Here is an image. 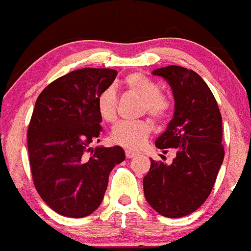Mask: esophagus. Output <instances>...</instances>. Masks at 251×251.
<instances>
[{"mask_svg":"<svg viewBox=\"0 0 251 251\" xmlns=\"http://www.w3.org/2000/svg\"><path fill=\"white\" fill-rule=\"evenodd\" d=\"M136 155V152H134V151H130V150H126V158H131V157H134V156Z\"/></svg>","mask_w":251,"mask_h":251,"instance_id":"obj_1","label":"esophagus"}]
</instances>
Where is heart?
Instances as JSON below:
<instances>
[{
	"mask_svg": "<svg viewBox=\"0 0 251 251\" xmlns=\"http://www.w3.org/2000/svg\"><path fill=\"white\" fill-rule=\"evenodd\" d=\"M123 84L129 91L143 99V111L155 118H162L170 110V101L160 94L158 85L149 76L141 73L126 75ZM117 98L112 86H107L96 98V110L101 120L106 123L115 122L117 118ZM149 121H126L117 123L112 129L111 139L113 143L129 150H136L146 141L151 133Z\"/></svg>",
	"mask_w": 251,
	"mask_h": 251,
	"instance_id": "b5f03b06",
	"label": "heart"
}]
</instances>
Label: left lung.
<instances>
[{"mask_svg": "<svg viewBox=\"0 0 251 251\" xmlns=\"http://www.w3.org/2000/svg\"><path fill=\"white\" fill-rule=\"evenodd\" d=\"M172 89L175 113L166 130L156 139L157 149H176L171 165L151 160L144 177L146 201L170 218L187 216L199 209L212 190L225 157L222 117L204 79L194 71L167 66L152 72Z\"/></svg>", "mask_w": 251, "mask_h": 251, "instance_id": "obj_1", "label": "left lung"}]
</instances>
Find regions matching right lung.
<instances>
[{
  "instance_id": "obj_1",
  "label": "right lung",
  "mask_w": 251,
  "mask_h": 251,
  "mask_svg": "<svg viewBox=\"0 0 251 251\" xmlns=\"http://www.w3.org/2000/svg\"><path fill=\"white\" fill-rule=\"evenodd\" d=\"M117 72L83 68L52 81L39 95L28 130L31 175L45 202L66 217L89 216L100 206L116 165L125 161L121 146L91 148L102 120L96 98Z\"/></svg>"
}]
</instances>
